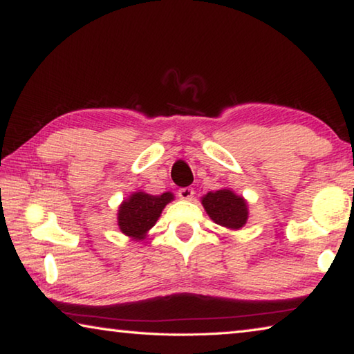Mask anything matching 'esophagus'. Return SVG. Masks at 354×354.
<instances>
[{
	"label": "esophagus",
	"mask_w": 354,
	"mask_h": 354,
	"mask_svg": "<svg viewBox=\"0 0 354 354\" xmlns=\"http://www.w3.org/2000/svg\"><path fill=\"white\" fill-rule=\"evenodd\" d=\"M194 194H195V192L192 187H181L178 190V196L181 200H192V198H194Z\"/></svg>",
	"instance_id": "1"
}]
</instances>
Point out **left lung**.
<instances>
[{"instance_id":"obj_1","label":"left lung","mask_w":354,"mask_h":354,"mask_svg":"<svg viewBox=\"0 0 354 354\" xmlns=\"http://www.w3.org/2000/svg\"><path fill=\"white\" fill-rule=\"evenodd\" d=\"M201 205L215 223L230 230H241L248 220L247 201L230 189L209 192L201 198Z\"/></svg>"}]
</instances>
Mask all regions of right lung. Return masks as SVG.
I'll return each instance as SVG.
<instances>
[{
	"instance_id": "1",
	"label": "right lung",
	"mask_w": 354,
	"mask_h": 354,
	"mask_svg": "<svg viewBox=\"0 0 354 354\" xmlns=\"http://www.w3.org/2000/svg\"><path fill=\"white\" fill-rule=\"evenodd\" d=\"M175 198L170 192L162 195H148L134 192L118 207V226L123 234L142 241L162 214V209Z\"/></svg>"
}]
</instances>
